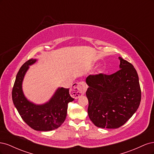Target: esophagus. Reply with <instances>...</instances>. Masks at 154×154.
I'll use <instances>...</instances> for the list:
<instances>
[{
    "mask_svg": "<svg viewBox=\"0 0 154 154\" xmlns=\"http://www.w3.org/2000/svg\"><path fill=\"white\" fill-rule=\"evenodd\" d=\"M87 87V84L84 82H78L71 88V95L74 98H78L85 94Z\"/></svg>",
    "mask_w": 154,
    "mask_h": 154,
    "instance_id": "obj_1",
    "label": "esophagus"
}]
</instances>
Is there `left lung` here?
Returning a JSON list of instances; mask_svg holds the SVG:
<instances>
[{
	"mask_svg": "<svg viewBox=\"0 0 154 154\" xmlns=\"http://www.w3.org/2000/svg\"><path fill=\"white\" fill-rule=\"evenodd\" d=\"M119 70L111 75L100 74L86 78L88 115L95 126L118 128L137 111L141 98L136 70L122 57Z\"/></svg>",
	"mask_w": 154,
	"mask_h": 154,
	"instance_id": "obj_1",
	"label": "left lung"
}]
</instances>
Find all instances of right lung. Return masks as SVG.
<instances>
[{
    "label": "right lung",
    "mask_w": 154,
    "mask_h": 154,
    "mask_svg": "<svg viewBox=\"0 0 154 154\" xmlns=\"http://www.w3.org/2000/svg\"><path fill=\"white\" fill-rule=\"evenodd\" d=\"M37 59H30L18 71L12 91V100L18 112L24 122L38 131H50L58 128L67 116V105L73 99L69 88L58 87L50 100L43 104H35L25 96L22 83L30 66Z\"/></svg>",
    "instance_id": "add662e5"
}]
</instances>
